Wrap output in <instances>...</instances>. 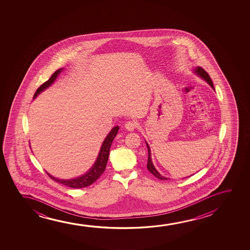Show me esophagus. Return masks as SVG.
Listing matches in <instances>:
<instances>
[{
    "label": "esophagus",
    "instance_id": "34e87169",
    "mask_svg": "<svg viewBox=\"0 0 250 250\" xmlns=\"http://www.w3.org/2000/svg\"><path fill=\"white\" fill-rule=\"evenodd\" d=\"M137 124L136 122H134V121H129V122H127L125 125V130H128V131H133L136 128H137Z\"/></svg>",
    "mask_w": 250,
    "mask_h": 250
}]
</instances>
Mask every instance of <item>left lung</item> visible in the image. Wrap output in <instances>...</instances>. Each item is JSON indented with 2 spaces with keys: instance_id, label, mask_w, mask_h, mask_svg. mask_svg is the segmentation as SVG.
Listing matches in <instances>:
<instances>
[{
  "instance_id": "8db88e82",
  "label": "left lung",
  "mask_w": 250,
  "mask_h": 250,
  "mask_svg": "<svg viewBox=\"0 0 250 250\" xmlns=\"http://www.w3.org/2000/svg\"><path fill=\"white\" fill-rule=\"evenodd\" d=\"M194 71H195V73H196L200 78L204 79L206 82L208 83L209 85L212 87V89H214L213 83H212V79L210 78V76L208 75V73L206 72V71H204V69H202V67H200V66H197V67H195ZM146 144H147V151H148V157H147V170L150 171L151 173L154 175V177H156V178H159V179H161V180H167V178L163 177L162 175L160 174V172L156 170V168L154 167L153 161H152V158H151L150 147H149V145L147 144V142H146Z\"/></svg>"
}]
</instances>
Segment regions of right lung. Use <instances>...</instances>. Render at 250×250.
Returning <instances> with one entry per match:
<instances>
[{
    "instance_id": "obj_1",
    "label": "right lung",
    "mask_w": 250,
    "mask_h": 250,
    "mask_svg": "<svg viewBox=\"0 0 250 250\" xmlns=\"http://www.w3.org/2000/svg\"><path fill=\"white\" fill-rule=\"evenodd\" d=\"M63 69L64 68L58 69L56 72H54V74L50 77V79H48V81H46L44 83H42L37 89V91H36L34 96H33L34 99L40 93L42 92L44 89H47L55 83L57 77L60 75V73L62 72ZM119 129H120L119 126L113 127L108 135L106 136V138L103 141V144H102V147L100 149L99 154H98L97 159L96 160V162L94 163L89 171H87L86 173L79 176L78 178H71V179H60V178L53 177L52 175L47 172L48 176L54 181L65 185V186L70 187V188H84V187L92 185L94 182H96L101 177V175L103 174V171H105V169H106V163H107V160H108V156H109L110 147H111L113 139L116 137Z\"/></svg>"
}]
</instances>
